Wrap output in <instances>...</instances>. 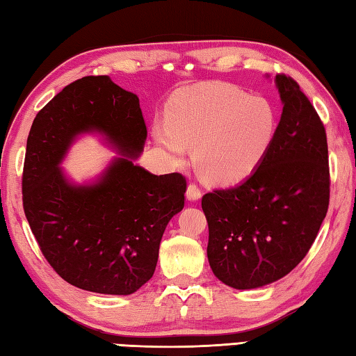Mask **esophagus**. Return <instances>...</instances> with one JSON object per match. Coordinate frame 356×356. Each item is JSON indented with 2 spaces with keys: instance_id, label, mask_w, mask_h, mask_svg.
<instances>
[{
  "instance_id": "34e87169",
  "label": "esophagus",
  "mask_w": 356,
  "mask_h": 356,
  "mask_svg": "<svg viewBox=\"0 0 356 356\" xmlns=\"http://www.w3.org/2000/svg\"><path fill=\"white\" fill-rule=\"evenodd\" d=\"M186 197H188V200H191V202L200 200V198H202V191H200V188H198L195 183H191L188 186V192H186Z\"/></svg>"
}]
</instances>
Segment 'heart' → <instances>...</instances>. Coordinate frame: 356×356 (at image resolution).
<instances>
[{
    "mask_svg": "<svg viewBox=\"0 0 356 356\" xmlns=\"http://www.w3.org/2000/svg\"><path fill=\"white\" fill-rule=\"evenodd\" d=\"M167 122L154 124L156 142L178 162L195 147L197 167L217 183L239 181L257 170L278 127L270 99L225 83L177 92L167 104Z\"/></svg>",
    "mask_w": 356,
    "mask_h": 356,
    "instance_id": "obj_1",
    "label": "heart"
}]
</instances>
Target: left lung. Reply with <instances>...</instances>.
Listing matches in <instances>:
<instances>
[{
	"label": "left lung",
	"mask_w": 356,
	"mask_h": 356,
	"mask_svg": "<svg viewBox=\"0 0 356 356\" xmlns=\"http://www.w3.org/2000/svg\"><path fill=\"white\" fill-rule=\"evenodd\" d=\"M283 112L269 153L229 189L203 195L208 261L234 289H257L294 269L313 245L330 202L323 123L294 79L277 74Z\"/></svg>",
	"instance_id": "1"
}]
</instances>
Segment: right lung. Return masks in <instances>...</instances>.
Listing matches in <instances>:
<instances>
[{"label":"right lung","instance_id":"1","mask_svg":"<svg viewBox=\"0 0 356 356\" xmlns=\"http://www.w3.org/2000/svg\"><path fill=\"white\" fill-rule=\"evenodd\" d=\"M83 134L119 153L92 182L74 184L60 164ZM147 127L139 98L109 76L64 87L31 127L23 168V208L43 257L67 283L129 296L153 277L167 223L184 208L181 173L137 165Z\"/></svg>","mask_w":356,"mask_h":356}]
</instances>
